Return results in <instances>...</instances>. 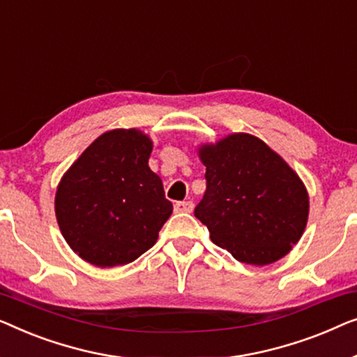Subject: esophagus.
<instances>
[{
	"label": "esophagus",
	"mask_w": 357,
	"mask_h": 357,
	"mask_svg": "<svg viewBox=\"0 0 357 357\" xmlns=\"http://www.w3.org/2000/svg\"><path fill=\"white\" fill-rule=\"evenodd\" d=\"M174 210L178 213H190L194 210V204L190 200H184V202H178L174 205Z\"/></svg>",
	"instance_id": "1"
}]
</instances>
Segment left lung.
Masks as SVG:
<instances>
[{"instance_id":"8db88e82","label":"left lung","mask_w":357,"mask_h":357,"mask_svg":"<svg viewBox=\"0 0 357 357\" xmlns=\"http://www.w3.org/2000/svg\"><path fill=\"white\" fill-rule=\"evenodd\" d=\"M207 190L195 217L238 262L268 265L303 236L309 192L299 174L262 139L233 132L197 145Z\"/></svg>"}]
</instances>
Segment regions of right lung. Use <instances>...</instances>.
Here are the masks:
<instances>
[{
  "mask_svg": "<svg viewBox=\"0 0 357 357\" xmlns=\"http://www.w3.org/2000/svg\"><path fill=\"white\" fill-rule=\"evenodd\" d=\"M152 149L144 130H107L61 176L54 195L56 222L85 262L100 268L126 265L157 243L173 204L149 167Z\"/></svg>",
  "mask_w": 357,
  "mask_h": 357,
  "instance_id": "obj_1",
  "label": "right lung"
}]
</instances>
